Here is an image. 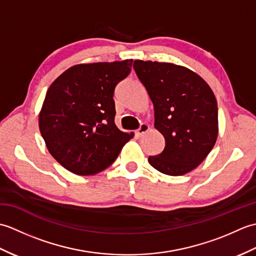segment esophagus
Returning a JSON list of instances; mask_svg holds the SVG:
<instances>
[{
	"mask_svg": "<svg viewBox=\"0 0 256 256\" xmlns=\"http://www.w3.org/2000/svg\"><path fill=\"white\" fill-rule=\"evenodd\" d=\"M150 130V126L146 123H142L140 125V128H138V130L136 131V135L138 136H143V135L148 132Z\"/></svg>",
	"mask_w": 256,
	"mask_h": 256,
	"instance_id": "esophagus-1",
	"label": "esophagus"
}]
</instances>
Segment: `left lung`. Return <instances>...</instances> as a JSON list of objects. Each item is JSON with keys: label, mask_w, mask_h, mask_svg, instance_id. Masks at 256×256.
<instances>
[{"label": "left lung", "mask_w": 256, "mask_h": 256, "mask_svg": "<svg viewBox=\"0 0 256 256\" xmlns=\"http://www.w3.org/2000/svg\"><path fill=\"white\" fill-rule=\"evenodd\" d=\"M133 68L154 106L155 128L165 138L160 154L150 156L155 170L182 176L201 164L218 136V106L206 81L170 62L135 60Z\"/></svg>", "instance_id": "1"}]
</instances>
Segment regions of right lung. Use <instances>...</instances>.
<instances>
[{
    "label": "right lung",
    "instance_id": "1",
    "mask_svg": "<svg viewBox=\"0 0 256 256\" xmlns=\"http://www.w3.org/2000/svg\"><path fill=\"white\" fill-rule=\"evenodd\" d=\"M132 62L76 64L47 91L40 113V134L54 158L76 175L104 170L133 138L114 123L113 100Z\"/></svg>",
    "mask_w": 256,
    "mask_h": 256
}]
</instances>
